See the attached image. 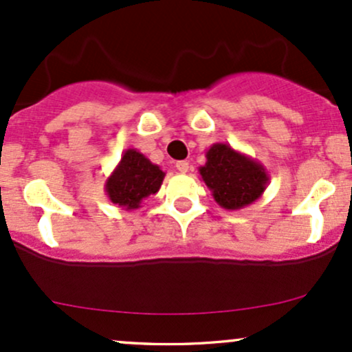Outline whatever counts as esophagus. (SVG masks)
<instances>
[{"mask_svg":"<svg viewBox=\"0 0 352 352\" xmlns=\"http://www.w3.org/2000/svg\"><path fill=\"white\" fill-rule=\"evenodd\" d=\"M175 167H177V170L182 172V173L188 172V162H187V160H179V162L175 164Z\"/></svg>","mask_w":352,"mask_h":352,"instance_id":"34e87169","label":"esophagus"}]
</instances>
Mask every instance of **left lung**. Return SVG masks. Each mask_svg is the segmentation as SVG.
I'll return each instance as SVG.
<instances>
[{
  "mask_svg": "<svg viewBox=\"0 0 352 352\" xmlns=\"http://www.w3.org/2000/svg\"><path fill=\"white\" fill-rule=\"evenodd\" d=\"M207 162L199 167L201 180L221 208L240 210L263 195L270 173L263 164L232 145L217 142L208 148Z\"/></svg>",
  "mask_w": 352,
  "mask_h": 352,
  "instance_id": "obj_1",
  "label": "left lung"
}]
</instances>
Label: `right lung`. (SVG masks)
I'll list each match as a JSON object with an SVG mask.
<instances>
[{
  "mask_svg": "<svg viewBox=\"0 0 352 352\" xmlns=\"http://www.w3.org/2000/svg\"><path fill=\"white\" fill-rule=\"evenodd\" d=\"M165 172L137 148H127L120 162L107 177L106 193L112 204L124 210H137L142 201L162 187Z\"/></svg>",
  "mask_w": 352,
  "mask_h": 352,
  "instance_id": "right-lung-1",
  "label": "right lung"
}]
</instances>
